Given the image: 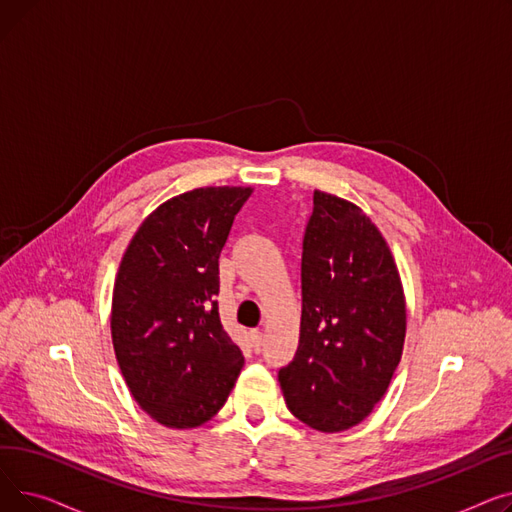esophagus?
<instances>
[{"label": "esophagus", "instance_id": "1", "mask_svg": "<svg viewBox=\"0 0 512 512\" xmlns=\"http://www.w3.org/2000/svg\"><path fill=\"white\" fill-rule=\"evenodd\" d=\"M251 340H253V351L259 353V351H261V344H263V334H261V330H253V332H251Z\"/></svg>", "mask_w": 512, "mask_h": 512}]
</instances>
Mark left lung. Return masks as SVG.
Instances as JSON below:
<instances>
[{"instance_id": "1", "label": "left lung", "mask_w": 512, "mask_h": 512, "mask_svg": "<svg viewBox=\"0 0 512 512\" xmlns=\"http://www.w3.org/2000/svg\"><path fill=\"white\" fill-rule=\"evenodd\" d=\"M303 313L278 380L288 411L317 432L361 423L402 357L407 305L388 242L355 203L313 193L303 238Z\"/></svg>"}]
</instances>
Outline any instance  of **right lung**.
Wrapping results in <instances>:
<instances>
[{"instance_id":"1","label":"right lung","mask_w":512,"mask_h":512,"mask_svg":"<svg viewBox=\"0 0 512 512\" xmlns=\"http://www.w3.org/2000/svg\"><path fill=\"white\" fill-rule=\"evenodd\" d=\"M249 186H205L161 203L134 232L112 299L124 382L157 423L199 427L228 400L245 365L218 301L220 253Z\"/></svg>"}]
</instances>
